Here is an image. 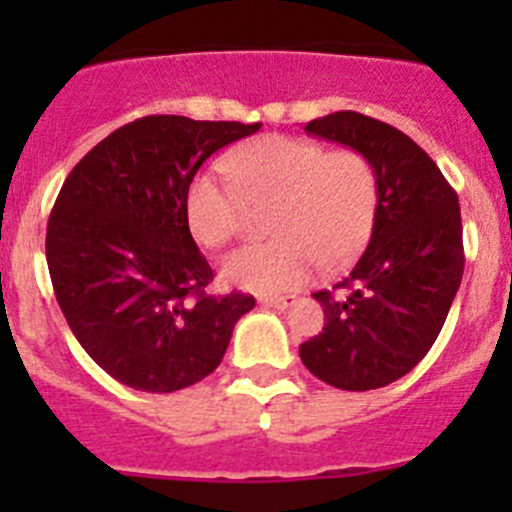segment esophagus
I'll use <instances>...</instances> for the list:
<instances>
[{
	"instance_id": "34e87169",
	"label": "esophagus",
	"mask_w": 512,
	"mask_h": 512,
	"mask_svg": "<svg viewBox=\"0 0 512 512\" xmlns=\"http://www.w3.org/2000/svg\"><path fill=\"white\" fill-rule=\"evenodd\" d=\"M295 302H297L295 295H266V297H261V305L274 307V310H287V307H292Z\"/></svg>"
}]
</instances>
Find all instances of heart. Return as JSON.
<instances>
[{"label": "heart", "instance_id": "obj_1", "mask_svg": "<svg viewBox=\"0 0 512 512\" xmlns=\"http://www.w3.org/2000/svg\"><path fill=\"white\" fill-rule=\"evenodd\" d=\"M228 179L202 171L184 194L194 241L220 248L241 228L243 200H274L277 238L230 253L220 271L233 287L271 295L307 282L320 264H348L372 235L379 176L356 148H325L297 135H264L225 153Z\"/></svg>", "mask_w": 512, "mask_h": 512}]
</instances>
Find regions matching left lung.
I'll return each instance as SVG.
<instances>
[{"label": "left lung", "mask_w": 512, "mask_h": 512, "mask_svg": "<svg viewBox=\"0 0 512 512\" xmlns=\"http://www.w3.org/2000/svg\"><path fill=\"white\" fill-rule=\"evenodd\" d=\"M305 133L356 148L379 176L372 238L354 271L315 292L323 333L300 346L302 364L330 387H387L431 351L464 274L454 187L413 138L361 112H333Z\"/></svg>", "instance_id": "left-lung-1"}]
</instances>
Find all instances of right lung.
Here are the masks:
<instances>
[{
    "instance_id": "add662e5",
    "label": "right lung",
    "mask_w": 512,
    "mask_h": 512,
    "mask_svg": "<svg viewBox=\"0 0 512 512\" xmlns=\"http://www.w3.org/2000/svg\"><path fill=\"white\" fill-rule=\"evenodd\" d=\"M261 122L148 115L128 122L66 176L45 259L63 318L125 387L176 392L217 369L251 295L215 297L189 233L184 194L207 158Z\"/></svg>"
}]
</instances>
